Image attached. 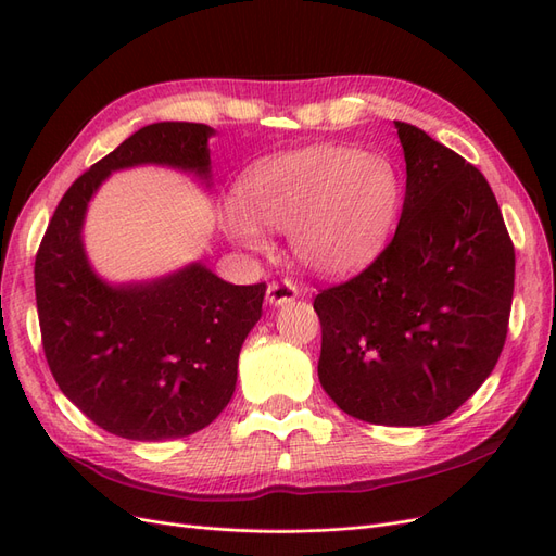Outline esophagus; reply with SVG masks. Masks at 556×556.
<instances>
[{
	"instance_id": "1",
	"label": "esophagus",
	"mask_w": 556,
	"mask_h": 556,
	"mask_svg": "<svg viewBox=\"0 0 556 556\" xmlns=\"http://www.w3.org/2000/svg\"><path fill=\"white\" fill-rule=\"evenodd\" d=\"M296 294H299L296 285H294L292 280H288V278L268 282V288H266V301H268V304H271V306L290 304V301L296 299Z\"/></svg>"
}]
</instances>
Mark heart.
I'll return each mask as SVG.
<instances>
[{
	"label": "heart",
	"instance_id": "b5f03b06",
	"mask_svg": "<svg viewBox=\"0 0 556 556\" xmlns=\"http://www.w3.org/2000/svg\"><path fill=\"white\" fill-rule=\"evenodd\" d=\"M239 204L225 231L248 250H266L260 227L290 231L296 257L325 276H350L371 264L396 223V166L355 146L315 143L264 157L241 176Z\"/></svg>",
	"mask_w": 556,
	"mask_h": 556
}]
</instances>
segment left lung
Returning a JSON list of instances; mask_svg holds the SVG:
<instances>
[{
	"instance_id": "obj_1",
	"label": "left lung",
	"mask_w": 556,
	"mask_h": 556,
	"mask_svg": "<svg viewBox=\"0 0 556 556\" xmlns=\"http://www.w3.org/2000/svg\"><path fill=\"white\" fill-rule=\"evenodd\" d=\"M406 199L394 239L362 274L319 290L317 376L371 425L441 422L494 371L508 336L515 248L486 178L394 121Z\"/></svg>"
}]
</instances>
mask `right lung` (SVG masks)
I'll list each match as a JSON object with an SVG mask.
<instances>
[{"label":"right lung","instance_id":"right-lung-1","mask_svg":"<svg viewBox=\"0 0 556 556\" xmlns=\"http://www.w3.org/2000/svg\"><path fill=\"white\" fill-rule=\"evenodd\" d=\"M208 125L155 123L78 176L35 262L46 362L64 396L129 441L182 439L208 427L237 387L239 352L262 317L266 285H231L204 264L150 282L99 280L80 229L111 172L166 164L211 178Z\"/></svg>","mask_w":556,"mask_h":556}]
</instances>
